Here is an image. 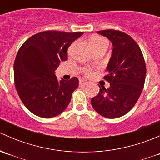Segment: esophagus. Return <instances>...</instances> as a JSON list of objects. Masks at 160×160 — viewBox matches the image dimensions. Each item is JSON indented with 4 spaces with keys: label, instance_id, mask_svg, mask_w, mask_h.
<instances>
[{
    "label": "esophagus",
    "instance_id": "obj_1",
    "mask_svg": "<svg viewBox=\"0 0 160 160\" xmlns=\"http://www.w3.org/2000/svg\"><path fill=\"white\" fill-rule=\"evenodd\" d=\"M79 83H80V86H85V85H88V82L86 81V80H80V82H79Z\"/></svg>",
    "mask_w": 160,
    "mask_h": 160
}]
</instances>
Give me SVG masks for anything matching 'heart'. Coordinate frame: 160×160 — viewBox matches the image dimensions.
Returning <instances> with one entry per match:
<instances>
[{
    "label": "heart",
    "mask_w": 160,
    "mask_h": 160,
    "mask_svg": "<svg viewBox=\"0 0 160 160\" xmlns=\"http://www.w3.org/2000/svg\"><path fill=\"white\" fill-rule=\"evenodd\" d=\"M91 44L93 46V47L94 49H97V48L101 47V46H108V42L104 38L101 36H95L93 38H91ZM83 72H84L85 74L87 75H90L91 74V70H90V68H85L83 70Z\"/></svg>",
    "instance_id": "obj_1"
}]
</instances>
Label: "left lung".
I'll list each match as a JSON object with an SVG mask.
<instances>
[{"instance_id":"1","label":"left lung","mask_w":160,"mask_h":160,"mask_svg":"<svg viewBox=\"0 0 160 160\" xmlns=\"http://www.w3.org/2000/svg\"><path fill=\"white\" fill-rule=\"evenodd\" d=\"M98 33L107 37L113 45L108 74L104 77L110 88L100 87L91 104L103 117L116 118L127 114L139 98L146 80V62L139 46L130 35L113 29Z\"/></svg>"}]
</instances>
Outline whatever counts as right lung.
Listing matches in <instances>:
<instances>
[{
    "mask_svg": "<svg viewBox=\"0 0 160 160\" xmlns=\"http://www.w3.org/2000/svg\"><path fill=\"white\" fill-rule=\"evenodd\" d=\"M83 32L46 31L21 46L14 63L15 88L24 105L41 118L61 114L79 86L77 77L58 80L55 70L67 59V49Z\"/></svg>",
    "mask_w": 160,
    "mask_h": 160,
    "instance_id": "right-lung-1",
    "label": "right lung"
}]
</instances>
